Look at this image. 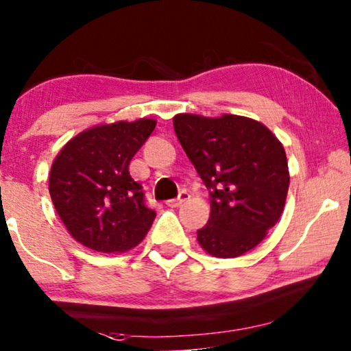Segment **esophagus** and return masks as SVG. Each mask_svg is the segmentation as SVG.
<instances>
[{
  "mask_svg": "<svg viewBox=\"0 0 351 351\" xmlns=\"http://www.w3.org/2000/svg\"><path fill=\"white\" fill-rule=\"evenodd\" d=\"M191 199V195L187 194V192H181L180 195H178V199H171V200H167V205L170 206V208H178V206H181L184 202H187Z\"/></svg>",
  "mask_w": 351,
  "mask_h": 351,
  "instance_id": "34e87169",
  "label": "esophagus"
}]
</instances>
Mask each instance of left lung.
Listing matches in <instances>:
<instances>
[{
    "label": "left lung",
    "mask_w": 351,
    "mask_h": 351,
    "mask_svg": "<svg viewBox=\"0 0 351 351\" xmlns=\"http://www.w3.org/2000/svg\"><path fill=\"white\" fill-rule=\"evenodd\" d=\"M182 149L210 191V219L197 230L205 253L239 258L278 223L289 187L285 147L267 127L245 116L176 114Z\"/></svg>",
    "instance_id": "1"
}]
</instances>
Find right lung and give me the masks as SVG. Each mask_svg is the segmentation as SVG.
<instances>
[{"label": "right lung", "mask_w": 351, "mask_h": 351, "mask_svg": "<svg viewBox=\"0 0 351 351\" xmlns=\"http://www.w3.org/2000/svg\"><path fill=\"white\" fill-rule=\"evenodd\" d=\"M157 122L98 124L73 136L52 162L49 194L62 223L79 243L100 253H124L151 229L156 211L128 173L133 156Z\"/></svg>", "instance_id": "obj_1"}]
</instances>
